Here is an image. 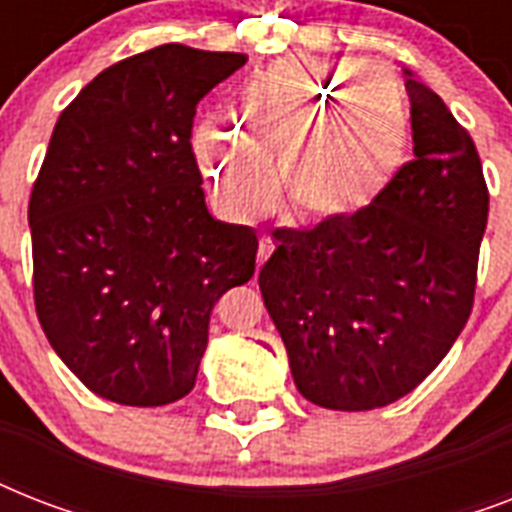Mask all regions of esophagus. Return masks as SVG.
<instances>
[{"label": "esophagus", "instance_id": "obj_1", "mask_svg": "<svg viewBox=\"0 0 512 512\" xmlns=\"http://www.w3.org/2000/svg\"><path fill=\"white\" fill-rule=\"evenodd\" d=\"M271 252H273V241L271 239L260 241V247H257V268H260V265H263L265 260L271 257Z\"/></svg>", "mask_w": 512, "mask_h": 512}]
</instances>
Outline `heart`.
Wrapping results in <instances>:
<instances>
[{
  "mask_svg": "<svg viewBox=\"0 0 512 512\" xmlns=\"http://www.w3.org/2000/svg\"><path fill=\"white\" fill-rule=\"evenodd\" d=\"M409 146L404 92L364 60H276L239 87L236 127L207 119L193 135L217 207L239 223L273 207L271 162L297 223H348L390 191Z\"/></svg>",
  "mask_w": 512,
  "mask_h": 512,
  "instance_id": "heart-1",
  "label": "heart"
}]
</instances>
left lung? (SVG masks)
Wrapping results in <instances>:
<instances>
[{
  "label": "left lung",
  "instance_id": "1",
  "mask_svg": "<svg viewBox=\"0 0 512 512\" xmlns=\"http://www.w3.org/2000/svg\"><path fill=\"white\" fill-rule=\"evenodd\" d=\"M414 162L348 223L273 231L260 292L311 404L366 412L412 393L468 324L489 217L481 159L406 71Z\"/></svg>",
  "mask_w": 512,
  "mask_h": 512
}]
</instances>
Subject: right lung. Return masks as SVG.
<instances>
[{"mask_svg":"<svg viewBox=\"0 0 512 512\" xmlns=\"http://www.w3.org/2000/svg\"><path fill=\"white\" fill-rule=\"evenodd\" d=\"M244 63L162 44L100 71L52 130L28 201L36 316L100 398L188 396L212 308L255 273L257 233L209 215L191 151L199 100Z\"/></svg>","mask_w":512,"mask_h":512,"instance_id":"1","label":"right lung"}]
</instances>
